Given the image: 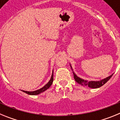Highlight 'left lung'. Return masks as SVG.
Listing matches in <instances>:
<instances>
[{
	"mask_svg": "<svg viewBox=\"0 0 120 120\" xmlns=\"http://www.w3.org/2000/svg\"><path fill=\"white\" fill-rule=\"evenodd\" d=\"M73 74H74V78H75V80L77 82V83L82 85H87L90 88H99L100 86H103L105 83H106L107 82L111 79V77L113 75V74H112L110 76L106 77L105 79H103V80H100V81L88 82L87 80H84L83 79H82L80 78H79V77H78L75 75V73H73Z\"/></svg>",
	"mask_w": 120,
	"mask_h": 120,
	"instance_id": "1",
	"label": "left lung"
}]
</instances>
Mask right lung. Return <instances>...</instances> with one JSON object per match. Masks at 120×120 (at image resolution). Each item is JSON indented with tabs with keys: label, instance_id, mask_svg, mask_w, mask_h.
I'll list each match as a JSON object with an SVG mask.
<instances>
[{
	"label": "right lung",
	"instance_id": "obj_1",
	"mask_svg": "<svg viewBox=\"0 0 120 120\" xmlns=\"http://www.w3.org/2000/svg\"><path fill=\"white\" fill-rule=\"evenodd\" d=\"M53 73L52 75V77H51L50 80L48 83L45 85L44 86H43V88H41L40 90H36L35 91H23V90H22V91L26 93V94H29V95H38V94L43 93V91H45L46 90H47V89L52 85V84L53 83Z\"/></svg>",
	"mask_w": 120,
	"mask_h": 120
}]
</instances>
